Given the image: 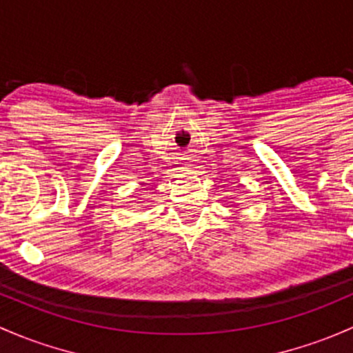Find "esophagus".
Wrapping results in <instances>:
<instances>
[{"label": "esophagus", "mask_w": 353, "mask_h": 353, "mask_svg": "<svg viewBox=\"0 0 353 353\" xmlns=\"http://www.w3.org/2000/svg\"><path fill=\"white\" fill-rule=\"evenodd\" d=\"M184 165H188V164H184Z\"/></svg>", "instance_id": "obj_1"}]
</instances>
